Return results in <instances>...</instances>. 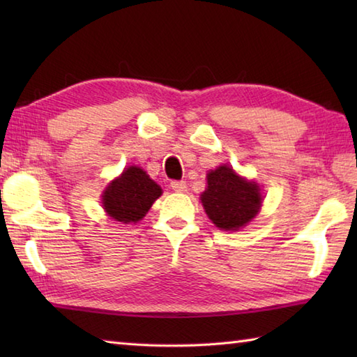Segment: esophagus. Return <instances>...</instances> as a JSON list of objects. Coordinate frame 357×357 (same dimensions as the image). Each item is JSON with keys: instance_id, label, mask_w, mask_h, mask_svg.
I'll return each mask as SVG.
<instances>
[{"instance_id": "34e87169", "label": "esophagus", "mask_w": 357, "mask_h": 357, "mask_svg": "<svg viewBox=\"0 0 357 357\" xmlns=\"http://www.w3.org/2000/svg\"><path fill=\"white\" fill-rule=\"evenodd\" d=\"M170 187H172V190H173V192H176V193H183V192H185L187 184L184 183V181H172Z\"/></svg>"}]
</instances>
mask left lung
I'll return each instance as SVG.
<instances>
[{
	"label": "left lung",
	"mask_w": 357,
	"mask_h": 357,
	"mask_svg": "<svg viewBox=\"0 0 357 357\" xmlns=\"http://www.w3.org/2000/svg\"><path fill=\"white\" fill-rule=\"evenodd\" d=\"M206 213L218 229L239 230L259 211V185L239 178L227 165L207 174V190L201 195Z\"/></svg>",
	"instance_id": "left-lung-1"
}]
</instances>
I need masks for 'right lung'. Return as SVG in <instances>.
I'll return each mask as SVG.
<instances>
[{"instance_id": "add662e5", "label": "right lung", "mask_w": 357, "mask_h": 357, "mask_svg": "<svg viewBox=\"0 0 357 357\" xmlns=\"http://www.w3.org/2000/svg\"><path fill=\"white\" fill-rule=\"evenodd\" d=\"M162 190L139 167H128L105 188L102 206L107 215L119 222H138L146 216Z\"/></svg>"}]
</instances>
